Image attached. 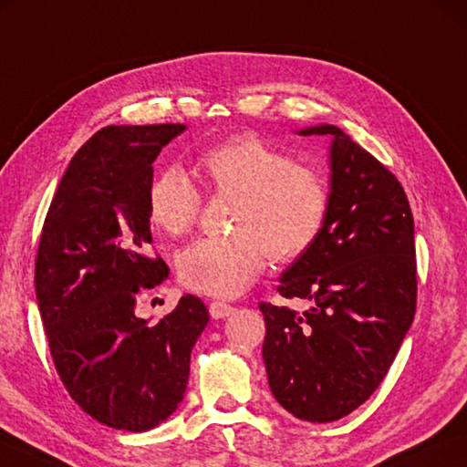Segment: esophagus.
Instances as JSON below:
<instances>
[{
	"label": "esophagus",
	"mask_w": 467,
	"mask_h": 467,
	"mask_svg": "<svg viewBox=\"0 0 467 467\" xmlns=\"http://www.w3.org/2000/svg\"><path fill=\"white\" fill-rule=\"evenodd\" d=\"M233 312H234L233 304H226V302H220V300H214L210 304L212 318H226V317H231Z\"/></svg>",
	"instance_id": "34e87169"
}]
</instances>
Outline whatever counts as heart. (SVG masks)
Wrapping results in <instances>:
<instances>
[{"label": "heart", "instance_id": "obj_1", "mask_svg": "<svg viewBox=\"0 0 467 467\" xmlns=\"http://www.w3.org/2000/svg\"><path fill=\"white\" fill-rule=\"evenodd\" d=\"M202 183L236 196L233 236H206L177 259L182 282L196 292L233 298L255 282L267 255L292 261L306 253L325 226L328 190L322 175L255 134H241L202 150L193 163ZM150 223L182 236L198 223L202 193L182 169L167 167L147 188Z\"/></svg>", "mask_w": 467, "mask_h": 467}]
</instances>
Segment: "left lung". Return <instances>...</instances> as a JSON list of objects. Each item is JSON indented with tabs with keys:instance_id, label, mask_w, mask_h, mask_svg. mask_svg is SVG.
Segmentation results:
<instances>
[{
	"instance_id": "8db88e82",
	"label": "left lung",
	"mask_w": 467,
	"mask_h": 467,
	"mask_svg": "<svg viewBox=\"0 0 467 467\" xmlns=\"http://www.w3.org/2000/svg\"><path fill=\"white\" fill-rule=\"evenodd\" d=\"M330 142L328 214L315 244L279 277L284 298L265 318L271 394L296 419L347 417L386 378L417 310L414 220L394 173L333 124L300 130Z\"/></svg>"
}]
</instances>
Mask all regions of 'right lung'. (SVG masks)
<instances>
[{
  "mask_svg": "<svg viewBox=\"0 0 467 467\" xmlns=\"http://www.w3.org/2000/svg\"><path fill=\"white\" fill-rule=\"evenodd\" d=\"M183 124L106 126L63 175L42 226L36 300L67 392L91 419L142 433L183 400L208 308L183 296L157 325L134 315L169 267L150 255L152 161Z\"/></svg>",
  "mask_w": 467,
  "mask_h": 467,
  "instance_id": "1",
  "label": "right lung"
}]
</instances>
